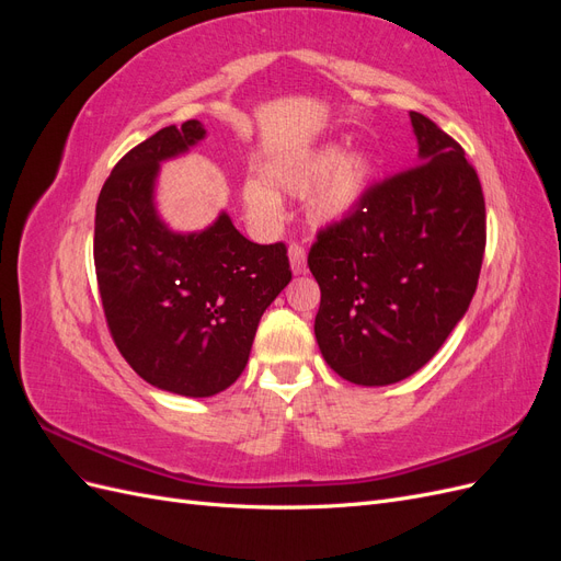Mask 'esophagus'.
<instances>
[{
    "instance_id": "obj_1",
    "label": "esophagus",
    "mask_w": 561,
    "mask_h": 561,
    "mask_svg": "<svg viewBox=\"0 0 561 561\" xmlns=\"http://www.w3.org/2000/svg\"><path fill=\"white\" fill-rule=\"evenodd\" d=\"M287 254H290V266H293V274H304L307 271V250H304V245L299 243H290V250H287Z\"/></svg>"
}]
</instances>
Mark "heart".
Instances as JSON below:
<instances>
[{"label":"heart","instance_id":"obj_1","mask_svg":"<svg viewBox=\"0 0 561 561\" xmlns=\"http://www.w3.org/2000/svg\"><path fill=\"white\" fill-rule=\"evenodd\" d=\"M371 178V159L363 151L346 157V149L328 145L311 151L290 165L274 173L280 192L293 198L311 196L309 215L316 225H332L342 219L365 194ZM243 198L250 213L262 217H278L280 198L262 180H248Z\"/></svg>","mask_w":561,"mask_h":561}]
</instances>
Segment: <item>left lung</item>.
Listing matches in <instances>:
<instances>
[{"label": "left lung", "mask_w": 561, "mask_h": 561, "mask_svg": "<svg viewBox=\"0 0 561 561\" xmlns=\"http://www.w3.org/2000/svg\"><path fill=\"white\" fill-rule=\"evenodd\" d=\"M410 118L419 163L369 186L309 252L320 285L316 342L358 386L402 381L433 358L466 316L484 257L478 173L428 116Z\"/></svg>", "instance_id": "1"}]
</instances>
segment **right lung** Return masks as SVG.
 <instances>
[{"mask_svg":"<svg viewBox=\"0 0 561 561\" xmlns=\"http://www.w3.org/2000/svg\"><path fill=\"white\" fill-rule=\"evenodd\" d=\"M203 138L192 118L133 147L98 196L93 239L116 348L147 383L186 398H210L241 377L262 313L293 278L285 245L248 241L227 213L192 233L159 217L161 163Z\"/></svg>","mask_w":561,"mask_h":561,"instance_id":"obj_1","label":"right lung"}]
</instances>
